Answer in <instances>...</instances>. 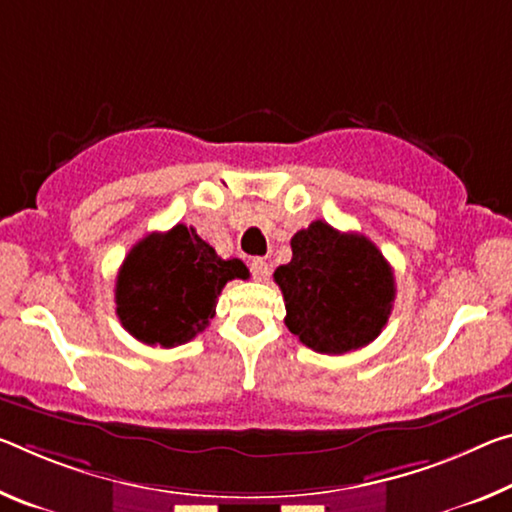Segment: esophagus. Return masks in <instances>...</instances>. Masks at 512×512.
Masks as SVG:
<instances>
[{
    "mask_svg": "<svg viewBox=\"0 0 512 512\" xmlns=\"http://www.w3.org/2000/svg\"><path fill=\"white\" fill-rule=\"evenodd\" d=\"M250 273H253V278L257 282H264V280H269L271 266H269V262H266V259L257 257V259H253V262H250Z\"/></svg>",
    "mask_w": 512,
    "mask_h": 512,
    "instance_id": "esophagus-1",
    "label": "esophagus"
}]
</instances>
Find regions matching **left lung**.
<instances>
[{"label":"left lung","instance_id":"8db88e82","mask_svg":"<svg viewBox=\"0 0 512 512\" xmlns=\"http://www.w3.org/2000/svg\"><path fill=\"white\" fill-rule=\"evenodd\" d=\"M291 262L273 278L285 296V323L316 353L342 355L371 344L396 296L383 253L355 232L314 221L291 239Z\"/></svg>","mask_w":512,"mask_h":512}]
</instances>
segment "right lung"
<instances>
[{"instance_id": "add662e5", "label": "right lung", "mask_w": 512, "mask_h": 512, "mask_svg": "<svg viewBox=\"0 0 512 512\" xmlns=\"http://www.w3.org/2000/svg\"><path fill=\"white\" fill-rule=\"evenodd\" d=\"M248 275L241 259H221L193 227L177 223L129 250L116 278V314L139 342L180 346L209 326L227 282Z\"/></svg>"}]
</instances>
